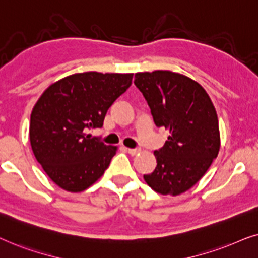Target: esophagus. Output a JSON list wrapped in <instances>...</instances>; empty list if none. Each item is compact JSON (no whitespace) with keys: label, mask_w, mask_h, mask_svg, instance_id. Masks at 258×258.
<instances>
[{"label":"esophagus","mask_w":258,"mask_h":258,"mask_svg":"<svg viewBox=\"0 0 258 258\" xmlns=\"http://www.w3.org/2000/svg\"><path fill=\"white\" fill-rule=\"evenodd\" d=\"M126 151H127V152H128L130 154H132V156H135V154L140 152V149H126Z\"/></svg>","instance_id":"1"}]
</instances>
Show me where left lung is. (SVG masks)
Masks as SVG:
<instances>
[{"mask_svg": "<svg viewBox=\"0 0 258 258\" xmlns=\"http://www.w3.org/2000/svg\"><path fill=\"white\" fill-rule=\"evenodd\" d=\"M157 127L170 131L165 145L154 151L157 166L144 174L151 188L177 196L204 176L218 156V118L205 89L185 75L170 71L135 75Z\"/></svg>", "mask_w": 258, "mask_h": 258, "instance_id": "1", "label": "left lung"}]
</instances>
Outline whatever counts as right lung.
Instances as JSON below:
<instances>
[{"instance_id": "add662e5", "label": "right lung", "mask_w": 258, "mask_h": 258, "mask_svg": "<svg viewBox=\"0 0 258 258\" xmlns=\"http://www.w3.org/2000/svg\"><path fill=\"white\" fill-rule=\"evenodd\" d=\"M133 74L86 72L49 86L30 115V145L44 172L57 186L80 192L94 184L116 152L100 138L108 108L132 84Z\"/></svg>"}]
</instances>
